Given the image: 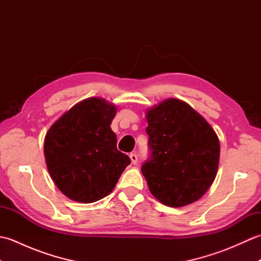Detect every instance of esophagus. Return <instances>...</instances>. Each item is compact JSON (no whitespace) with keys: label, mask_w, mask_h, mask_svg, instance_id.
Masks as SVG:
<instances>
[{"label":"esophagus","mask_w":261,"mask_h":261,"mask_svg":"<svg viewBox=\"0 0 261 261\" xmlns=\"http://www.w3.org/2000/svg\"><path fill=\"white\" fill-rule=\"evenodd\" d=\"M130 159H131V163L136 165L138 163V156L136 153H130Z\"/></svg>","instance_id":"34e87169"}]
</instances>
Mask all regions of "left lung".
Instances as JSON below:
<instances>
[{
	"instance_id": "1",
	"label": "left lung",
	"mask_w": 261,
	"mask_h": 261,
	"mask_svg": "<svg viewBox=\"0 0 261 261\" xmlns=\"http://www.w3.org/2000/svg\"><path fill=\"white\" fill-rule=\"evenodd\" d=\"M146 119L151 157L141 171L149 191L170 207L198 201L218 174L220 141L213 127L178 98L153 105Z\"/></svg>"
}]
</instances>
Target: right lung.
<instances>
[{"label": "right lung", "mask_w": 261, "mask_h": 261, "mask_svg": "<svg viewBox=\"0 0 261 261\" xmlns=\"http://www.w3.org/2000/svg\"><path fill=\"white\" fill-rule=\"evenodd\" d=\"M116 112L114 104L90 97L75 104L47 131L43 152L49 175L75 202L87 204L108 196L131 163L116 149L110 126Z\"/></svg>", "instance_id": "1"}]
</instances>
